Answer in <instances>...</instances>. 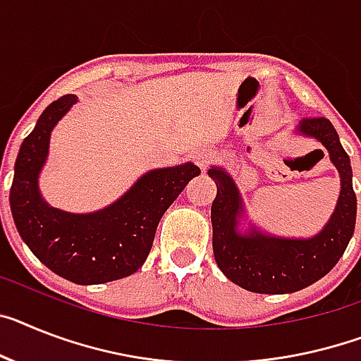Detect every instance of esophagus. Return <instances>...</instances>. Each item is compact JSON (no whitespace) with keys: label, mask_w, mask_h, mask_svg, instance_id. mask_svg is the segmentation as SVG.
I'll return each mask as SVG.
<instances>
[{"label":"esophagus","mask_w":361,"mask_h":361,"mask_svg":"<svg viewBox=\"0 0 361 361\" xmlns=\"http://www.w3.org/2000/svg\"><path fill=\"white\" fill-rule=\"evenodd\" d=\"M190 157H192V161H195L202 171H205L209 163L213 161L214 154L213 150H209V148H196V150L190 152Z\"/></svg>","instance_id":"1"}]
</instances>
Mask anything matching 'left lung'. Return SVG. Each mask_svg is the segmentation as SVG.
Returning <instances> with one entry per match:
<instances>
[{
    "label": "left lung",
    "instance_id": "left-lung-1",
    "mask_svg": "<svg viewBox=\"0 0 361 361\" xmlns=\"http://www.w3.org/2000/svg\"><path fill=\"white\" fill-rule=\"evenodd\" d=\"M302 134L319 139L341 176V192L336 211L323 231L308 240L274 238L251 231L237 233L242 202L233 180L220 169H209L216 183L211 205L213 251L218 268L244 290L255 293H290L307 288L325 277L345 253L356 224V195L353 189L350 159L338 132L326 117H307L299 126Z\"/></svg>",
    "mask_w": 361,
    "mask_h": 361
}]
</instances>
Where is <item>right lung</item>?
Segmentation results:
<instances>
[{
  "label": "right lung",
  "mask_w": 361,
  "mask_h": 361,
  "mask_svg": "<svg viewBox=\"0 0 361 361\" xmlns=\"http://www.w3.org/2000/svg\"><path fill=\"white\" fill-rule=\"evenodd\" d=\"M77 102L62 95L40 115L21 143L11 187V211L20 237L51 271L77 284H101L135 274L152 247L157 224L200 169L192 163L148 172L130 192L93 214H69L45 204L38 172L51 130Z\"/></svg>",
  "instance_id": "right-lung-1"
}]
</instances>
